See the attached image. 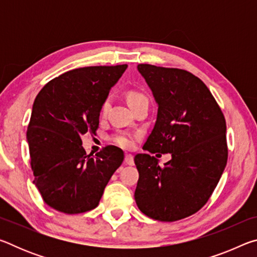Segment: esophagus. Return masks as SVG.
<instances>
[{
    "mask_svg": "<svg viewBox=\"0 0 257 257\" xmlns=\"http://www.w3.org/2000/svg\"><path fill=\"white\" fill-rule=\"evenodd\" d=\"M124 161H125V163H127V164L133 165V164H134V155H132V154H125Z\"/></svg>",
    "mask_w": 257,
    "mask_h": 257,
    "instance_id": "esophagus-1",
    "label": "esophagus"
}]
</instances>
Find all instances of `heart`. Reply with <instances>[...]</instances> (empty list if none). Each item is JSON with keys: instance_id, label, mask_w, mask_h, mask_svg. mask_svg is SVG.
<instances>
[{"instance_id": "heart-1", "label": "heart", "mask_w": 257, "mask_h": 257, "mask_svg": "<svg viewBox=\"0 0 257 257\" xmlns=\"http://www.w3.org/2000/svg\"><path fill=\"white\" fill-rule=\"evenodd\" d=\"M143 99H147V97L141 92H137V90H130L128 93V102L130 104V106H133L134 104H136L139 101H143ZM110 103H111L110 97H106L104 99L101 106L102 113L106 112L108 106H110ZM108 141H110L112 144L121 147V149L129 150L132 149L135 144V135L127 132H116L108 136Z\"/></svg>"}]
</instances>
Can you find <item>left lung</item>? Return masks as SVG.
Returning <instances> with one entry per match:
<instances>
[{
    "label": "left lung",
    "mask_w": 257,
    "mask_h": 257,
    "mask_svg": "<svg viewBox=\"0 0 257 257\" xmlns=\"http://www.w3.org/2000/svg\"><path fill=\"white\" fill-rule=\"evenodd\" d=\"M137 68L159 104L143 149L170 153L172 159L160 167L155 156H135V201L145 215L173 222L201 210L222 176L228 160L225 119L210 89L193 73L144 63Z\"/></svg>",
    "instance_id": "1"
}]
</instances>
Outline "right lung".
I'll use <instances>...</instances> for the list:
<instances>
[{
	"mask_svg": "<svg viewBox=\"0 0 257 257\" xmlns=\"http://www.w3.org/2000/svg\"><path fill=\"white\" fill-rule=\"evenodd\" d=\"M127 67L73 69L47 82L35 98L27 129L30 165L34 184L54 210H93L122 163L123 151L115 146L87 155L81 137L96 135L102 103Z\"/></svg>",
	"mask_w": 257,
	"mask_h": 257,
	"instance_id": "add662e5",
	"label": "right lung"
}]
</instances>
